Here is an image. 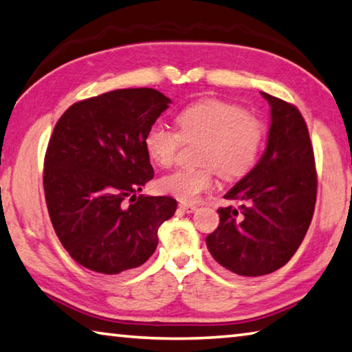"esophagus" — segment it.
<instances>
[{
    "label": "esophagus",
    "instance_id": "34e87169",
    "mask_svg": "<svg viewBox=\"0 0 352 352\" xmlns=\"http://www.w3.org/2000/svg\"><path fill=\"white\" fill-rule=\"evenodd\" d=\"M178 208H180V211H183V212H188V214L194 212L195 210H197V206H195V205H190V204H180V205H178Z\"/></svg>",
    "mask_w": 352,
    "mask_h": 352
}]
</instances>
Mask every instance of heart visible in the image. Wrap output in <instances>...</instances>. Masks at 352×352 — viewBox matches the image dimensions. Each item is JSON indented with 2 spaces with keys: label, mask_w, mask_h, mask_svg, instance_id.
<instances>
[{
  "label": "heart",
  "mask_w": 352,
  "mask_h": 352,
  "mask_svg": "<svg viewBox=\"0 0 352 352\" xmlns=\"http://www.w3.org/2000/svg\"><path fill=\"white\" fill-rule=\"evenodd\" d=\"M178 132L153 124L144 135V148L160 168L174 164L183 141L201 138L200 168H183L158 182L160 190L180 201H195L214 184L216 169L226 180L253 168L264 141V126L252 113L219 99H201L178 111Z\"/></svg>",
  "instance_id": "heart-1"
}]
</instances>
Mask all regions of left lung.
I'll return each mask as SVG.
<instances>
[{
  "instance_id": "8db88e82",
  "label": "left lung",
  "mask_w": 352,
  "mask_h": 352,
  "mask_svg": "<svg viewBox=\"0 0 352 352\" xmlns=\"http://www.w3.org/2000/svg\"><path fill=\"white\" fill-rule=\"evenodd\" d=\"M270 104V130L259 163L225 199L239 210L219 208L220 223L206 247L226 270L261 276L281 269L307 233L317 200V170L309 130L295 105L261 93Z\"/></svg>"
}]
</instances>
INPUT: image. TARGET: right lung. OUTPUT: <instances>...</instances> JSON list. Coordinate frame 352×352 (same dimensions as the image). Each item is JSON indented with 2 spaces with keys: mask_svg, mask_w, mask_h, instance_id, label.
Wrapping results in <instances>:
<instances>
[{
  "mask_svg": "<svg viewBox=\"0 0 352 352\" xmlns=\"http://www.w3.org/2000/svg\"><path fill=\"white\" fill-rule=\"evenodd\" d=\"M169 104L153 88H126L73 104L56 124L46 206L63 248L88 270L118 275L142 265L175 214V199L136 195L153 178L144 135Z\"/></svg>",
  "mask_w": 352,
  "mask_h": 352,
  "instance_id": "right-lung-1",
  "label": "right lung"
}]
</instances>
